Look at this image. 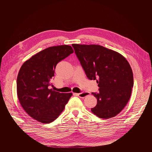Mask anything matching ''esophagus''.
I'll return each mask as SVG.
<instances>
[{
    "label": "esophagus",
    "mask_w": 152,
    "mask_h": 152,
    "mask_svg": "<svg viewBox=\"0 0 152 152\" xmlns=\"http://www.w3.org/2000/svg\"><path fill=\"white\" fill-rule=\"evenodd\" d=\"M74 94L79 97H80V98H84L86 96H87L89 94V93H87V92H83V93H74Z\"/></svg>",
    "instance_id": "esophagus-1"
}]
</instances>
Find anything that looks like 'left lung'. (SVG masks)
<instances>
[{"mask_svg": "<svg viewBox=\"0 0 152 152\" xmlns=\"http://www.w3.org/2000/svg\"><path fill=\"white\" fill-rule=\"evenodd\" d=\"M72 46L86 76L99 83V92L92 93L97 103L91 112L104 119L116 116L127 104L134 86L128 61L120 53L100 45Z\"/></svg>", "mask_w": 152, "mask_h": 152, "instance_id": "left-lung-1", "label": "left lung"}]
</instances>
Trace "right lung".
<instances>
[{"mask_svg":"<svg viewBox=\"0 0 152 152\" xmlns=\"http://www.w3.org/2000/svg\"><path fill=\"white\" fill-rule=\"evenodd\" d=\"M73 53L70 46L48 48L21 66L17 79L19 102L26 113L42 123H49L63 111L72 93L49 89L57 64Z\"/></svg>","mask_w":152,"mask_h":152,"instance_id":"obj_1","label":"right lung"}]
</instances>
